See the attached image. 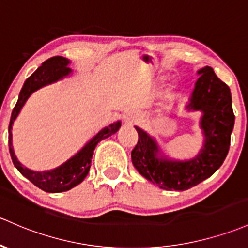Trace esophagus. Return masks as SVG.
<instances>
[{
    "mask_svg": "<svg viewBox=\"0 0 248 248\" xmlns=\"http://www.w3.org/2000/svg\"><path fill=\"white\" fill-rule=\"evenodd\" d=\"M124 121L126 124H135L136 122L138 121V116L137 113L134 112V111H129V112H126L124 114Z\"/></svg>",
    "mask_w": 248,
    "mask_h": 248,
    "instance_id": "34e87169",
    "label": "esophagus"
}]
</instances>
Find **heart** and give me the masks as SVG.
Here are the masks:
<instances>
[{
	"mask_svg": "<svg viewBox=\"0 0 248 248\" xmlns=\"http://www.w3.org/2000/svg\"><path fill=\"white\" fill-rule=\"evenodd\" d=\"M172 92H174V86H168L167 89H166V91L163 92V94L167 95V97H168V95L171 94Z\"/></svg>",
	"mask_w": 248,
	"mask_h": 248,
	"instance_id": "1",
	"label": "heart"
}]
</instances>
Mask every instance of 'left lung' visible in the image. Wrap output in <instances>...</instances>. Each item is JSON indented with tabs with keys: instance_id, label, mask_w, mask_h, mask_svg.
<instances>
[{
	"instance_id": "obj_1",
	"label": "left lung",
	"mask_w": 248,
	"mask_h": 248,
	"mask_svg": "<svg viewBox=\"0 0 248 248\" xmlns=\"http://www.w3.org/2000/svg\"><path fill=\"white\" fill-rule=\"evenodd\" d=\"M196 73L199 79L185 108L201 112L199 125L203 144L198 155L185 161L170 158L155 137L135 126L138 142L131 153L132 164L143 177L166 190H187L201 183L219 169L230 150L235 119L230 87L209 66Z\"/></svg>"
}]
</instances>
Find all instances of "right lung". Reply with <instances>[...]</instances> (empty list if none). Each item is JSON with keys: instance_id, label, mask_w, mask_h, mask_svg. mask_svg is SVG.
Wrapping results in <instances>:
<instances>
[{"instance_id": "add662e5", "label": "right lung", "mask_w": 248, "mask_h": 248, "mask_svg": "<svg viewBox=\"0 0 248 248\" xmlns=\"http://www.w3.org/2000/svg\"><path fill=\"white\" fill-rule=\"evenodd\" d=\"M71 61L63 57H53L45 61L38 70L25 81L20 91V94H18L16 105H15L14 110L12 112V117H10L9 153L10 156H12L13 163L23 176L28 178L36 187L42 189L44 191H47V193L67 191L76 187V186H78L79 183H81L90 171L93 151H94L95 146L100 140L116 134L122 125L121 121H117L112 124L108 125V126L103 127L98 134L93 136L91 140L82 146L76 155H73L70 159H67L61 166L54 168V169L45 170V171H34V170L28 169L27 167H25L18 161L17 157L15 156L14 149H13L12 129L15 119L20 114L28 98L34 92L71 76L72 70L68 67Z\"/></svg>"}]
</instances>
